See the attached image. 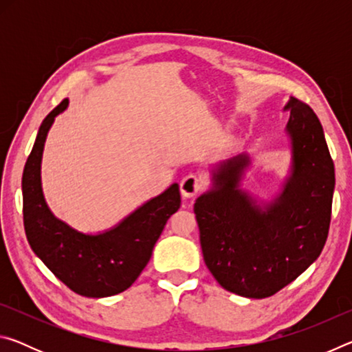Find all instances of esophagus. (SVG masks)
Segmentation results:
<instances>
[{
    "mask_svg": "<svg viewBox=\"0 0 352 352\" xmlns=\"http://www.w3.org/2000/svg\"><path fill=\"white\" fill-rule=\"evenodd\" d=\"M201 189V180L194 174L186 175L180 183V190L183 199H192L194 195H197Z\"/></svg>",
    "mask_w": 352,
    "mask_h": 352,
    "instance_id": "obj_1",
    "label": "esophagus"
}]
</instances>
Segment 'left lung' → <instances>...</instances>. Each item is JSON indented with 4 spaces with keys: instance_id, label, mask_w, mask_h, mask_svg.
Here are the masks:
<instances>
[{
    "instance_id": "obj_1",
    "label": "left lung",
    "mask_w": 352,
    "mask_h": 352,
    "mask_svg": "<svg viewBox=\"0 0 352 352\" xmlns=\"http://www.w3.org/2000/svg\"><path fill=\"white\" fill-rule=\"evenodd\" d=\"M284 133L290 166L278 194L262 200L243 188L248 152L210 168V189L195 200L205 264L225 290L267 298L314 264L329 231L336 170L312 109L290 98Z\"/></svg>"
}]
</instances>
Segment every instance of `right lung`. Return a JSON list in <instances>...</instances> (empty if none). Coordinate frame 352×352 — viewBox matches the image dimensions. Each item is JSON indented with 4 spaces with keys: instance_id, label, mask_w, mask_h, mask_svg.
<instances>
[{
    "instance_id": "1",
    "label": "right lung",
    "mask_w": 352,
    "mask_h": 352,
    "mask_svg": "<svg viewBox=\"0 0 352 352\" xmlns=\"http://www.w3.org/2000/svg\"><path fill=\"white\" fill-rule=\"evenodd\" d=\"M68 99L45 118L23 170V219L29 245L63 284L88 298L127 290L144 270L164 225L180 208L178 183L127 214L111 228L83 233L58 219L41 188V158L46 136Z\"/></svg>"
}]
</instances>
